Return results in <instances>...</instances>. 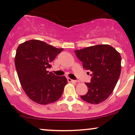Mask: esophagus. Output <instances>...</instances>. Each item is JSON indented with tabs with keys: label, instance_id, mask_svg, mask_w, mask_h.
<instances>
[{
	"label": "esophagus",
	"instance_id": "34e87169",
	"mask_svg": "<svg viewBox=\"0 0 135 135\" xmlns=\"http://www.w3.org/2000/svg\"><path fill=\"white\" fill-rule=\"evenodd\" d=\"M68 81H69V82H74V83H76V80H72L71 79V78H68Z\"/></svg>",
	"mask_w": 135,
	"mask_h": 135
}]
</instances>
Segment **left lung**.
Here are the masks:
<instances>
[{
	"instance_id": "obj_1",
	"label": "left lung",
	"mask_w": 135,
	"mask_h": 135,
	"mask_svg": "<svg viewBox=\"0 0 135 135\" xmlns=\"http://www.w3.org/2000/svg\"><path fill=\"white\" fill-rule=\"evenodd\" d=\"M75 53L82 62L83 68L92 73L90 82L85 83L88 92L81 98L91 104H99L106 100L113 92L120 76V54L108 45L89 46L75 50Z\"/></svg>"
}]
</instances>
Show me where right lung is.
Masks as SVG:
<instances>
[{"instance_id": "right-lung-1", "label": "right lung", "mask_w": 135, "mask_h": 135, "mask_svg": "<svg viewBox=\"0 0 135 135\" xmlns=\"http://www.w3.org/2000/svg\"><path fill=\"white\" fill-rule=\"evenodd\" d=\"M63 48H57L41 41L32 39L19 45L15 58L21 85L35 103L47 104L57 101L68 84L64 76L48 71L51 62Z\"/></svg>"}]
</instances>
